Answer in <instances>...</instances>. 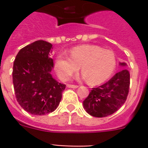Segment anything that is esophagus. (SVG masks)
<instances>
[{
    "label": "esophagus",
    "instance_id": "esophagus-1",
    "mask_svg": "<svg viewBox=\"0 0 148 148\" xmlns=\"http://www.w3.org/2000/svg\"><path fill=\"white\" fill-rule=\"evenodd\" d=\"M67 88H78V86L74 85V84H67Z\"/></svg>",
    "mask_w": 148,
    "mask_h": 148
}]
</instances>
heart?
I'll return each mask as SVG.
<instances>
[{
	"label": "heart",
	"instance_id": "obj_1",
	"mask_svg": "<svg viewBox=\"0 0 148 148\" xmlns=\"http://www.w3.org/2000/svg\"><path fill=\"white\" fill-rule=\"evenodd\" d=\"M70 56L60 53L55 58L56 71L63 81H68L81 67L83 78L97 85L110 78L117 65L114 53L98 45L77 46L70 51Z\"/></svg>",
	"mask_w": 148,
	"mask_h": 148
}]
</instances>
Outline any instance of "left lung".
<instances>
[{"mask_svg":"<svg viewBox=\"0 0 148 148\" xmlns=\"http://www.w3.org/2000/svg\"><path fill=\"white\" fill-rule=\"evenodd\" d=\"M126 67V63H120ZM130 87V74L127 69L117 73L112 78L98 88H92L84 101V108L90 115L103 117L116 112L126 101Z\"/></svg>","mask_w":148,"mask_h":148,"instance_id":"obj_1","label":"left lung"}]
</instances>
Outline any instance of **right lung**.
Masks as SVG:
<instances>
[{
  "mask_svg": "<svg viewBox=\"0 0 148 148\" xmlns=\"http://www.w3.org/2000/svg\"><path fill=\"white\" fill-rule=\"evenodd\" d=\"M52 45L40 40L20 50L13 66V84L21 108L34 115L53 112L58 108L66 85L56 81L51 72Z\"/></svg>",
  "mask_w": 148,
  "mask_h": 148,
  "instance_id": "1",
  "label": "right lung"
}]
</instances>
